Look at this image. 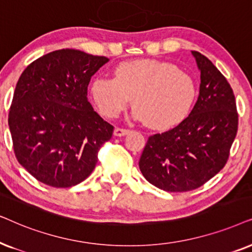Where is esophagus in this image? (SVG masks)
<instances>
[{"instance_id":"1","label":"esophagus","mask_w":252,"mask_h":252,"mask_svg":"<svg viewBox=\"0 0 252 252\" xmlns=\"http://www.w3.org/2000/svg\"><path fill=\"white\" fill-rule=\"evenodd\" d=\"M130 132L129 129H123V128H115V130H114V135L117 136V137H122V136H126L128 135V133Z\"/></svg>"}]
</instances>
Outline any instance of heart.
I'll list each match as a JSON object with an SVG mask.
<instances>
[{"mask_svg": "<svg viewBox=\"0 0 252 252\" xmlns=\"http://www.w3.org/2000/svg\"><path fill=\"white\" fill-rule=\"evenodd\" d=\"M91 95L105 117H115L132 96V115L151 128L166 130L189 115L197 86L189 73L157 60H132L114 68V78L96 77Z\"/></svg>", "mask_w": 252, "mask_h": 252, "instance_id": "b5f03b06", "label": "heart"}]
</instances>
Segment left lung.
I'll list each match as a JSON object with an SVG mask.
<instances>
[{"mask_svg":"<svg viewBox=\"0 0 252 252\" xmlns=\"http://www.w3.org/2000/svg\"><path fill=\"white\" fill-rule=\"evenodd\" d=\"M191 53L200 70L198 100L179 126L149 137L139 159L144 177L170 192L194 190L217 175L226 165L239 126L229 83L206 56Z\"/></svg>","mask_w":252,"mask_h":252,"instance_id":"obj_1","label":"left lung"}]
</instances>
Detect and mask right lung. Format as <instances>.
Here are the masks:
<instances>
[{
	"label": "right lung",
	"instance_id": "right-lung-1",
	"mask_svg": "<svg viewBox=\"0 0 252 252\" xmlns=\"http://www.w3.org/2000/svg\"><path fill=\"white\" fill-rule=\"evenodd\" d=\"M109 60L77 49H60L28 65L9 110L18 162L43 184L69 188L94 169L98 152L114 126L87 100L91 77Z\"/></svg>",
	"mask_w": 252,
	"mask_h": 252
}]
</instances>
